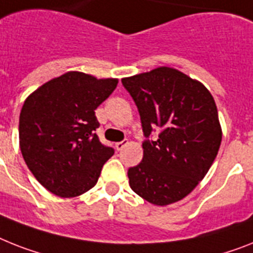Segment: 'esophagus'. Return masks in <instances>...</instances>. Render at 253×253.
Listing matches in <instances>:
<instances>
[{
  "label": "esophagus",
  "instance_id": "obj_1",
  "mask_svg": "<svg viewBox=\"0 0 253 253\" xmlns=\"http://www.w3.org/2000/svg\"><path fill=\"white\" fill-rule=\"evenodd\" d=\"M126 145H128V141H122V142H118V143L115 145V147H116V150H119V151H120V150L124 149Z\"/></svg>",
  "mask_w": 253,
  "mask_h": 253
}]
</instances>
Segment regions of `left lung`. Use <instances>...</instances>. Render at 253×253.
I'll return each mask as SVG.
<instances>
[{"label":"left lung","mask_w":253,"mask_h":253,"mask_svg":"<svg viewBox=\"0 0 253 253\" xmlns=\"http://www.w3.org/2000/svg\"><path fill=\"white\" fill-rule=\"evenodd\" d=\"M134 99L146 137L143 158L128 170L129 185L154 206H168L187 197L206 177L222 139L218 112L200 81L172 67L122 79Z\"/></svg>","instance_id":"left-lung-1"}]
</instances>
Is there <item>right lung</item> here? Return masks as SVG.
Wrapping results in <instances>:
<instances>
[{
	"instance_id": "right-lung-1",
	"label": "right lung",
	"mask_w": 253,
	"mask_h": 253,
	"mask_svg": "<svg viewBox=\"0 0 253 253\" xmlns=\"http://www.w3.org/2000/svg\"><path fill=\"white\" fill-rule=\"evenodd\" d=\"M118 79L70 71L29 94L19 118L23 159L47 191L76 198L97 183L114 150L99 142L95 108L118 85Z\"/></svg>"
}]
</instances>
